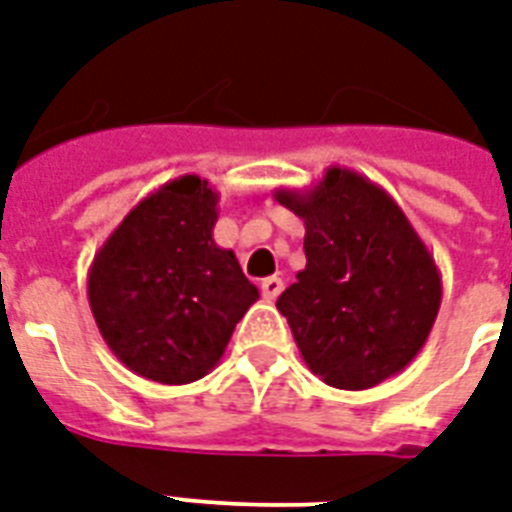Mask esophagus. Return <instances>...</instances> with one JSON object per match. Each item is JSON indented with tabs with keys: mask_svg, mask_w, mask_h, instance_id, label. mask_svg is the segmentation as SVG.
Segmentation results:
<instances>
[{
	"mask_svg": "<svg viewBox=\"0 0 512 512\" xmlns=\"http://www.w3.org/2000/svg\"><path fill=\"white\" fill-rule=\"evenodd\" d=\"M260 292H263V299L273 302V299H276L278 294L284 292V281H281V278H278V276L263 278V284H260Z\"/></svg>",
	"mask_w": 512,
	"mask_h": 512,
	"instance_id": "34e87169",
	"label": "esophagus"
}]
</instances>
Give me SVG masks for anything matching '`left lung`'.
Masks as SVG:
<instances>
[{
	"label": "left lung",
	"mask_w": 512,
	"mask_h": 512,
	"mask_svg": "<svg viewBox=\"0 0 512 512\" xmlns=\"http://www.w3.org/2000/svg\"><path fill=\"white\" fill-rule=\"evenodd\" d=\"M273 197L305 223L307 265L276 307L307 368L350 392L397 376L442 305L439 268L402 207L339 165L310 189Z\"/></svg>",
	"instance_id": "8db88e82"
}]
</instances>
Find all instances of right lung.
<instances>
[{
    "label": "right lung",
    "instance_id": "right-lung-1",
    "mask_svg": "<svg viewBox=\"0 0 512 512\" xmlns=\"http://www.w3.org/2000/svg\"><path fill=\"white\" fill-rule=\"evenodd\" d=\"M218 191L173 178L144 197L94 255L89 305L99 334L136 376L191 384L213 371L260 299L231 249L215 244Z\"/></svg>",
    "mask_w": 512,
    "mask_h": 512
}]
</instances>
